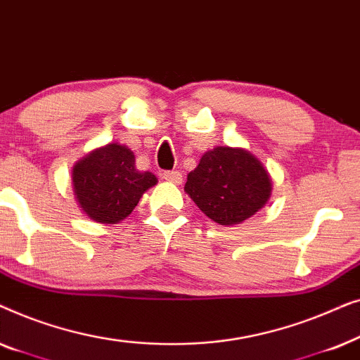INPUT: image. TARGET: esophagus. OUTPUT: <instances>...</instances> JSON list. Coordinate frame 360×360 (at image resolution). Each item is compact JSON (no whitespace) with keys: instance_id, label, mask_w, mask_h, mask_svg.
Here are the masks:
<instances>
[{"instance_id":"1","label":"esophagus","mask_w":360,"mask_h":360,"mask_svg":"<svg viewBox=\"0 0 360 360\" xmlns=\"http://www.w3.org/2000/svg\"><path fill=\"white\" fill-rule=\"evenodd\" d=\"M162 179L172 181V184H181V174L176 170H165L164 174H162Z\"/></svg>"}]
</instances>
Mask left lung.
<instances>
[{
    "mask_svg": "<svg viewBox=\"0 0 360 360\" xmlns=\"http://www.w3.org/2000/svg\"><path fill=\"white\" fill-rule=\"evenodd\" d=\"M270 179L264 165L244 149L216 147L188 174L185 191L218 224L233 226L267 203Z\"/></svg>",
    "mask_w": 360,
    "mask_h": 360,
    "instance_id": "1",
    "label": "left lung"
}]
</instances>
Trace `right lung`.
Returning <instances> with one entry per match:
<instances>
[{"label": "right lung", "mask_w": 360, "mask_h": 360, "mask_svg": "<svg viewBox=\"0 0 360 360\" xmlns=\"http://www.w3.org/2000/svg\"><path fill=\"white\" fill-rule=\"evenodd\" d=\"M157 184L150 172H139L126 146L108 144L73 167V191L88 218L115 224L131 214L142 193Z\"/></svg>", "instance_id": "obj_1"}]
</instances>
